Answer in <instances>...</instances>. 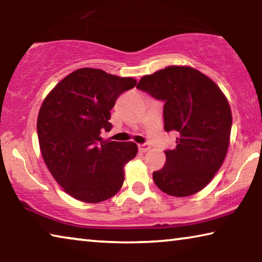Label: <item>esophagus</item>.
Returning a JSON list of instances; mask_svg holds the SVG:
<instances>
[{"label": "esophagus", "mask_w": 262, "mask_h": 262, "mask_svg": "<svg viewBox=\"0 0 262 262\" xmlns=\"http://www.w3.org/2000/svg\"><path fill=\"white\" fill-rule=\"evenodd\" d=\"M149 149H150V145L148 143H141V144H139V150H140L141 152L148 151Z\"/></svg>", "instance_id": "34e87169"}]
</instances>
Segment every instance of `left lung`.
Masks as SVG:
<instances>
[{
  "instance_id": "8db88e82",
  "label": "left lung",
  "mask_w": 262,
  "mask_h": 262,
  "mask_svg": "<svg viewBox=\"0 0 262 262\" xmlns=\"http://www.w3.org/2000/svg\"><path fill=\"white\" fill-rule=\"evenodd\" d=\"M136 88L164 101V129L177 135L166 162L152 173L157 187L188 196L209 184L227 156L232 115L221 89L190 67L170 66L141 78Z\"/></svg>"
}]
</instances>
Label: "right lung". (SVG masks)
I'll use <instances>...</instances> for the list:
<instances>
[{"instance_id":"right-lung-1","label":"right lung","mask_w":262,"mask_h":262,"mask_svg":"<svg viewBox=\"0 0 262 262\" xmlns=\"http://www.w3.org/2000/svg\"><path fill=\"white\" fill-rule=\"evenodd\" d=\"M135 85L132 77L82 68L57 83L43 100L37 121L41 155L70 196L97 203L121 188L123 166L136 156L137 145L104 141L100 133L111 129L110 111L118 97Z\"/></svg>"}]
</instances>
